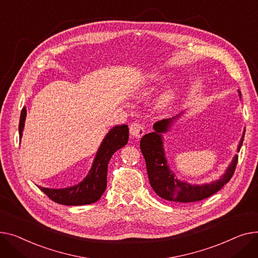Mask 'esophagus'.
<instances>
[{"label": "esophagus", "instance_id": "34e87169", "mask_svg": "<svg viewBox=\"0 0 258 258\" xmlns=\"http://www.w3.org/2000/svg\"><path fill=\"white\" fill-rule=\"evenodd\" d=\"M145 127L140 123H132L130 125V134L134 139H141L145 134Z\"/></svg>", "mask_w": 258, "mask_h": 258}]
</instances>
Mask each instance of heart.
<instances>
[{"instance_id":"heart-1","label":"heart","mask_w":258,"mask_h":258,"mask_svg":"<svg viewBox=\"0 0 258 258\" xmlns=\"http://www.w3.org/2000/svg\"><path fill=\"white\" fill-rule=\"evenodd\" d=\"M174 97H175V93L172 92V90H170V92H166L165 94H163V95L160 97L159 102H160V104H162L163 106H164V105H168V104H170V103L173 101Z\"/></svg>"}]
</instances>
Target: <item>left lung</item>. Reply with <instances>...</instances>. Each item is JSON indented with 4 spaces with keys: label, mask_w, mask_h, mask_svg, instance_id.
Listing matches in <instances>:
<instances>
[{
    "label": "left lung",
    "mask_w": 258,
    "mask_h": 258,
    "mask_svg": "<svg viewBox=\"0 0 258 258\" xmlns=\"http://www.w3.org/2000/svg\"><path fill=\"white\" fill-rule=\"evenodd\" d=\"M173 118H164L158 120L153 126L155 131L152 133H148L142 138L140 146L146 160L150 184L160 198L171 202L190 203L204 200L219 191L225 184L229 182L236 168L237 155L234 156L223 177L216 181V182L203 185H190L186 182H181V181L175 178V175L172 171H170L168 164H166L162 147L161 133L168 131ZM244 138L245 130L243 136H241L237 151L240 150Z\"/></svg>",
    "instance_id": "left-lung-1"
}]
</instances>
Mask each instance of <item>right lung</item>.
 I'll return each instance as SVG.
<instances>
[{
  "instance_id": "1",
  "label": "right lung",
  "mask_w": 258,
  "mask_h": 258,
  "mask_svg": "<svg viewBox=\"0 0 258 258\" xmlns=\"http://www.w3.org/2000/svg\"><path fill=\"white\" fill-rule=\"evenodd\" d=\"M27 110L23 107L20 117L19 131L20 138L25 125ZM129 139V129L127 125L115 126L112 128L102 142L92 169L88 175L78 185L68 188L54 189L39 186L49 198L62 205H86L97 202L107 186V168L111 156L120 148H123Z\"/></svg>"
}]
</instances>
